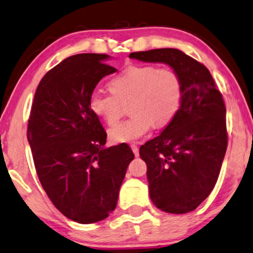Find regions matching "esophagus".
<instances>
[{
	"mask_svg": "<svg viewBox=\"0 0 253 253\" xmlns=\"http://www.w3.org/2000/svg\"><path fill=\"white\" fill-rule=\"evenodd\" d=\"M130 148H132V150H133L134 155H135L136 157L139 156V147H137L135 143H132V144H130Z\"/></svg>",
	"mask_w": 253,
	"mask_h": 253,
	"instance_id": "obj_1",
	"label": "esophagus"
}]
</instances>
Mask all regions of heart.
<instances>
[{"instance_id": "b5f03b06", "label": "heart", "mask_w": 253, "mask_h": 253, "mask_svg": "<svg viewBox=\"0 0 253 253\" xmlns=\"http://www.w3.org/2000/svg\"><path fill=\"white\" fill-rule=\"evenodd\" d=\"M112 93L95 91L89 107L97 118L114 126L129 105L132 117L111 129L114 143H128L143 137L151 129L169 125L180 109L183 84L176 70L150 65H132L110 82Z\"/></svg>"}]
</instances>
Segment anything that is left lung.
Instances as JSON below:
<instances>
[{
    "label": "left lung",
    "instance_id": "1",
    "mask_svg": "<svg viewBox=\"0 0 253 253\" xmlns=\"http://www.w3.org/2000/svg\"><path fill=\"white\" fill-rule=\"evenodd\" d=\"M130 59L163 62L183 84L180 109L160 135L140 147L150 199L171 214L194 211L216 184L228 146L225 105L210 70L176 48L134 52Z\"/></svg>",
    "mask_w": 253,
    "mask_h": 253
}]
</instances>
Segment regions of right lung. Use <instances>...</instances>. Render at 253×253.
I'll list each match as a JSON object with an SVG mask.
<instances>
[{
	"instance_id": "obj_1",
	"label": "right lung",
	"mask_w": 253,
	"mask_h": 253,
	"mask_svg": "<svg viewBox=\"0 0 253 253\" xmlns=\"http://www.w3.org/2000/svg\"><path fill=\"white\" fill-rule=\"evenodd\" d=\"M107 54L69 56L40 81L28 140L40 184L66 217L89 224L114 211L134 154L128 144L105 148L106 132L89 98L104 76L117 72Z\"/></svg>"
}]
</instances>
